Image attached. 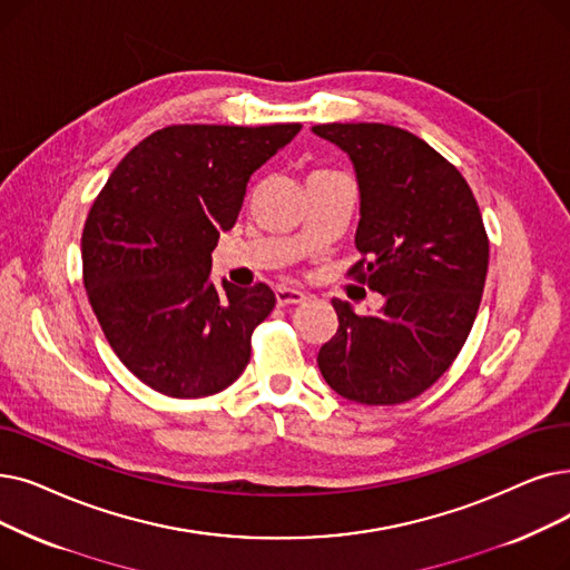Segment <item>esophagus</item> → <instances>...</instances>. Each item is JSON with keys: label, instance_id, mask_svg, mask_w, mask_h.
Segmentation results:
<instances>
[{"label": "esophagus", "instance_id": "1", "mask_svg": "<svg viewBox=\"0 0 570 570\" xmlns=\"http://www.w3.org/2000/svg\"><path fill=\"white\" fill-rule=\"evenodd\" d=\"M275 295H277V305H279V307L301 305V303L307 301V295H305L303 291H298V288H286V286H279V288L275 291Z\"/></svg>", "mask_w": 570, "mask_h": 570}]
</instances>
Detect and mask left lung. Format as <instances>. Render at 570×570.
I'll list each match as a JSON object with an SVG mask.
<instances>
[{
    "label": "left lung",
    "mask_w": 570,
    "mask_h": 570,
    "mask_svg": "<svg viewBox=\"0 0 570 570\" xmlns=\"http://www.w3.org/2000/svg\"><path fill=\"white\" fill-rule=\"evenodd\" d=\"M312 132L354 165L363 258L350 275L384 295L370 316L333 298L340 326L318 350V370L346 401H412L454 363L480 309L489 239L478 200L461 171L407 130L326 122Z\"/></svg>",
    "instance_id": "8db88e82"
}]
</instances>
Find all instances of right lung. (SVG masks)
I'll return each mask as SVG.
<instances>
[{
    "instance_id": "add662e5",
    "label": "right lung",
    "mask_w": 570,
    "mask_h": 570,
    "mask_svg": "<svg viewBox=\"0 0 570 570\" xmlns=\"http://www.w3.org/2000/svg\"><path fill=\"white\" fill-rule=\"evenodd\" d=\"M279 126H169L118 163L81 237L83 286L111 350L169 399L228 389L252 333L275 307L269 286L209 279L212 252L239 216L246 184L301 132Z\"/></svg>"
}]
</instances>
